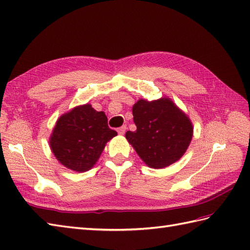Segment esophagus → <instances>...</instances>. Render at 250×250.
<instances>
[{
  "instance_id": "obj_1",
  "label": "esophagus",
  "mask_w": 250,
  "mask_h": 250,
  "mask_svg": "<svg viewBox=\"0 0 250 250\" xmlns=\"http://www.w3.org/2000/svg\"><path fill=\"white\" fill-rule=\"evenodd\" d=\"M125 130H126V125H121L120 128H118L117 129V132H118L119 134H125Z\"/></svg>"
}]
</instances>
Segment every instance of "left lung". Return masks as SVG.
I'll return each instance as SVG.
<instances>
[{
	"mask_svg": "<svg viewBox=\"0 0 250 250\" xmlns=\"http://www.w3.org/2000/svg\"><path fill=\"white\" fill-rule=\"evenodd\" d=\"M135 131L125 139L148 167L162 168L179 160L192 139L189 118L169 99L140 100L132 108Z\"/></svg>",
	"mask_w": 250,
	"mask_h": 250,
	"instance_id": "1",
	"label": "left lung"
}]
</instances>
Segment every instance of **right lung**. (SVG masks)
<instances>
[{
  "instance_id": "right-lung-1",
  "label": "right lung",
  "mask_w": 250,
  "mask_h": 250,
  "mask_svg": "<svg viewBox=\"0 0 250 250\" xmlns=\"http://www.w3.org/2000/svg\"><path fill=\"white\" fill-rule=\"evenodd\" d=\"M117 135L107 125L104 111L91 105L78 106L58 119L50 137V147L63 166L86 172L98 161L105 144Z\"/></svg>"
}]
</instances>
